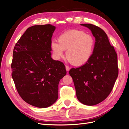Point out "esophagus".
Segmentation results:
<instances>
[{
    "instance_id": "obj_1",
    "label": "esophagus",
    "mask_w": 129,
    "mask_h": 129,
    "mask_svg": "<svg viewBox=\"0 0 129 129\" xmlns=\"http://www.w3.org/2000/svg\"><path fill=\"white\" fill-rule=\"evenodd\" d=\"M65 68H66V70H67V71H69L70 70V68L69 67V66H66Z\"/></svg>"
}]
</instances>
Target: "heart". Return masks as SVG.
I'll return each mask as SVG.
<instances>
[{
    "label": "heart",
    "mask_w": 129,
    "mask_h": 129,
    "mask_svg": "<svg viewBox=\"0 0 129 129\" xmlns=\"http://www.w3.org/2000/svg\"><path fill=\"white\" fill-rule=\"evenodd\" d=\"M58 43L52 42L50 47L56 59L64 56V50L68 61L74 66L86 64L93 53L95 40L92 36L84 31L71 29L64 32L58 38Z\"/></svg>",
    "instance_id": "b5f03b06"
}]
</instances>
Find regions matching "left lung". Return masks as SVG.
<instances>
[{"label": "left lung", "mask_w": 129, "mask_h": 129, "mask_svg": "<svg viewBox=\"0 0 129 129\" xmlns=\"http://www.w3.org/2000/svg\"><path fill=\"white\" fill-rule=\"evenodd\" d=\"M95 37V46L91 58L86 64L72 68L73 78L78 100L87 106L101 103L108 96L118 76L117 54L110 45L106 32L92 24L82 23Z\"/></svg>", "instance_id": "obj_1"}]
</instances>
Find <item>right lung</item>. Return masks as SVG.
I'll list each match as a JSON object with an SVG mask.
<instances>
[{
    "instance_id": "obj_1",
    "label": "right lung",
    "mask_w": 129,
    "mask_h": 129,
    "mask_svg": "<svg viewBox=\"0 0 129 129\" xmlns=\"http://www.w3.org/2000/svg\"><path fill=\"white\" fill-rule=\"evenodd\" d=\"M55 27L48 24L26 29L13 51L11 76L20 97L41 108L58 98V85L66 74L62 62L51 58L50 44Z\"/></svg>"
}]
</instances>
